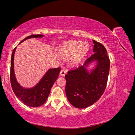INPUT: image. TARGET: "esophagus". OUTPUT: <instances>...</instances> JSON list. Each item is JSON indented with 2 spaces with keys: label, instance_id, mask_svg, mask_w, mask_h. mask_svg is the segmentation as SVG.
<instances>
[{
  "label": "esophagus",
  "instance_id": "obj_1",
  "mask_svg": "<svg viewBox=\"0 0 135 135\" xmlns=\"http://www.w3.org/2000/svg\"><path fill=\"white\" fill-rule=\"evenodd\" d=\"M66 72L64 70H61V71H60V75H61V76H64L65 75V74H66Z\"/></svg>",
  "mask_w": 135,
  "mask_h": 135
}]
</instances>
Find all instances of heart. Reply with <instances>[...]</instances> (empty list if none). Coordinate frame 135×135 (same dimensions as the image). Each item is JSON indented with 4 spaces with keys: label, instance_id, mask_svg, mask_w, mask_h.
Listing matches in <instances>:
<instances>
[{
    "label": "heart",
    "instance_id": "obj_1",
    "mask_svg": "<svg viewBox=\"0 0 135 135\" xmlns=\"http://www.w3.org/2000/svg\"><path fill=\"white\" fill-rule=\"evenodd\" d=\"M85 44L87 46L86 49ZM88 47V44L85 42L79 43L76 41H72L65 43L61 46L60 54L65 58H71V63L75 65L80 62L81 59L87 52Z\"/></svg>",
    "mask_w": 135,
    "mask_h": 135
}]
</instances>
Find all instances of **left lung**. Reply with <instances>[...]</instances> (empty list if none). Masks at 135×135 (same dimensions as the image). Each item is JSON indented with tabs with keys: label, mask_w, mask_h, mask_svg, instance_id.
Masks as SVG:
<instances>
[{
	"label": "left lung",
	"mask_w": 135,
	"mask_h": 135,
	"mask_svg": "<svg viewBox=\"0 0 135 135\" xmlns=\"http://www.w3.org/2000/svg\"><path fill=\"white\" fill-rule=\"evenodd\" d=\"M94 54L83 65L71 69L65 75V92L68 101L75 108H86L103 95L107 86L110 60L103 44L93 40Z\"/></svg>",
	"instance_id": "1"
}]
</instances>
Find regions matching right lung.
Segmentation results:
<instances>
[{
	"label": "right lung",
	"mask_w": 135,
	"mask_h": 135,
	"mask_svg": "<svg viewBox=\"0 0 135 135\" xmlns=\"http://www.w3.org/2000/svg\"><path fill=\"white\" fill-rule=\"evenodd\" d=\"M43 37L44 35L41 34L32 35L22 40L20 44L29 39L42 38ZM16 48L17 47H15L13 50L11 56L10 79L12 88L16 97L25 105L30 107H40L46 102L53 85L58 78L61 68L48 69L39 82L34 87H23L18 82L15 75L14 58Z\"/></svg>",
	"instance_id": "1"
}]
</instances>
